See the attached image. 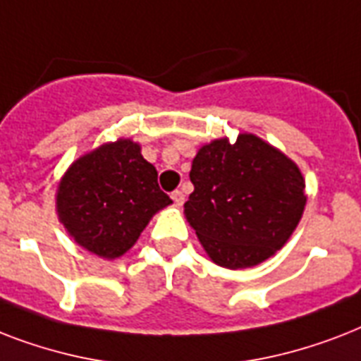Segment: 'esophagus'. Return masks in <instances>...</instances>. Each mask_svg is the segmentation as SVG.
<instances>
[{
  "mask_svg": "<svg viewBox=\"0 0 361 361\" xmlns=\"http://www.w3.org/2000/svg\"><path fill=\"white\" fill-rule=\"evenodd\" d=\"M172 200H174L176 206H181V204L185 202V195L181 191H174L172 192Z\"/></svg>",
  "mask_w": 361,
  "mask_h": 361,
  "instance_id": "obj_1",
  "label": "esophagus"
}]
</instances>
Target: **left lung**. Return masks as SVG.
Masks as SVG:
<instances>
[{
	"label": "left lung",
	"mask_w": 361,
	"mask_h": 361,
	"mask_svg": "<svg viewBox=\"0 0 361 361\" xmlns=\"http://www.w3.org/2000/svg\"><path fill=\"white\" fill-rule=\"evenodd\" d=\"M185 217L215 264L251 268L274 257L302 219L305 181L294 161L255 135L198 149Z\"/></svg>",
	"instance_id": "8db88e82"
}]
</instances>
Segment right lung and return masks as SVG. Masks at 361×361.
Segmentation results:
<instances>
[{
  "mask_svg": "<svg viewBox=\"0 0 361 361\" xmlns=\"http://www.w3.org/2000/svg\"><path fill=\"white\" fill-rule=\"evenodd\" d=\"M172 204L157 170L129 138L103 144L71 164L58 185L56 209L69 236L101 258L135 245L159 209Z\"/></svg>",
  "mask_w": 361,
  "mask_h": 361,
  "instance_id": "obj_1",
  "label": "right lung"
}]
</instances>
